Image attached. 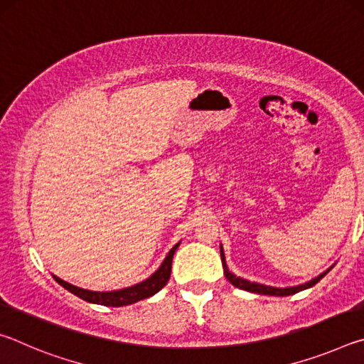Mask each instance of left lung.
I'll return each instance as SVG.
<instances>
[{
  "instance_id": "obj_1",
  "label": "left lung",
  "mask_w": 364,
  "mask_h": 364,
  "mask_svg": "<svg viewBox=\"0 0 364 364\" xmlns=\"http://www.w3.org/2000/svg\"><path fill=\"white\" fill-rule=\"evenodd\" d=\"M220 254H221V262H223V269H225V276L226 279L231 282L232 286H236L239 289H242V291H247V292H254V294H262V295H276V297H286V295H292V294H297L300 291H305L308 287H313L316 284L318 281H321L326 274L329 273V268L328 271H324L318 276V278L311 279L305 282V284H300V286H294V287H271V286H264V284H258V282H250L247 279H242L239 278V276L232 274L230 269L226 267V260H225V254H223V249L220 247Z\"/></svg>"
}]
</instances>
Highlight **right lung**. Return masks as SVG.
<instances>
[{
    "label": "right lung",
    "mask_w": 364,
    "mask_h": 364,
    "mask_svg": "<svg viewBox=\"0 0 364 364\" xmlns=\"http://www.w3.org/2000/svg\"><path fill=\"white\" fill-rule=\"evenodd\" d=\"M178 242L173 245V249L168 252V255L165 257V260L160 264L159 269L154 273L151 278L144 279L143 282H138L132 287H125L120 289V291H110V292H95V291H88V289H82L77 286H72L69 282H65L64 279L58 278V276H53L60 286L67 291L72 292L77 297L83 299L85 301H90V304H97V305H106V306H123V305H132L136 304V301L151 297V295L157 294L160 289H162L165 284H167L170 279V273H171V260H173V255L178 249Z\"/></svg>",
    "instance_id": "obj_1"
}]
</instances>
